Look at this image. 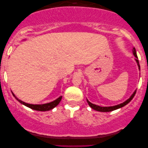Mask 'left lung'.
<instances>
[{"mask_svg":"<svg viewBox=\"0 0 148 148\" xmlns=\"http://www.w3.org/2000/svg\"><path fill=\"white\" fill-rule=\"evenodd\" d=\"M132 51H133V55H134L135 57V61H136V62H137V66H138L139 70L140 71V65H139V63L138 57H137V56L136 50H135V48L134 47L133 48ZM136 91H137V90H135L134 91V92H133V94H132V95H131V96H130V98L127 99V100L126 101H125L124 102L121 103V104L115 105V106H98V105H96V104H92V103H91L90 101L88 100V99H87V102H88L89 106H90L91 108H92V109H94V110H95L99 111V112H111V111L115 110H116V109L122 108V107L125 106V105H127V104H128L129 102H130L131 100H132V99L133 98V97H134L135 93H136Z\"/></svg>","mask_w":148,"mask_h":148,"instance_id":"8db88e82","label":"left lung"}]
</instances>
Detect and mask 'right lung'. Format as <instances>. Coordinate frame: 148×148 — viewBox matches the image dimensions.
Here are the masks:
<instances>
[{"mask_svg":"<svg viewBox=\"0 0 148 148\" xmlns=\"http://www.w3.org/2000/svg\"><path fill=\"white\" fill-rule=\"evenodd\" d=\"M23 40H25V39H23ZM12 94H13V96L15 97L16 100H17L18 102H19L21 104L25 105V106L28 107V108L33 109V110H38V111H48L50 110H52L54 108L57 106V105L59 104L60 100L62 99V96L58 97L57 99H56L55 100L52 101V102H48V103H46V104H28V103H25L23 102V101L19 100V98H17L15 94H13V92H11Z\"/></svg>","mask_w":148,"mask_h":148,"instance_id":"obj_1","label":"right lung"}]
</instances>
